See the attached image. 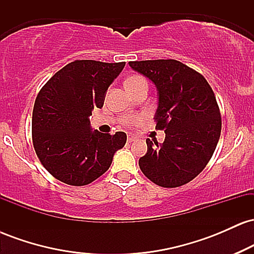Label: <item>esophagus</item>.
I'll return each mask as SVG.
<instances>
[{
  "instance_id": "34e87169",
  "label": "esophagus",
  "mask_w": 254,
  "mask_h": 254,
  "mask_svg": "<svg viewBox=\"0 0 254 254\" xmlns=\"http://www.w3.org/2000/svg\"><path fill=\"white\" fill-rule=\"evenodd\" d=\"M136 139V137L133 136V135H127V142H129V143H131V142H133Z\"/></svg>"
}]
</instances>
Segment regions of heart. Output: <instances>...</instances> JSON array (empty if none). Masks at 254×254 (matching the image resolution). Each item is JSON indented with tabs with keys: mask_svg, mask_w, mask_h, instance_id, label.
Wrapping results in <instances>:
<instances>
[{
	"mask_svg": "<svg viewBox=\"0 0 254 254\" xmlns=\"http://www.w3.org/2000/svg\"><path fill=\"white\" fill-rule=\"evenodd\" d=\"M141 81H144L143 77L137 76V75H133V76L127 77L125 80V86H133V84L141 82ZM141 122V117H127L123 119V123L125 125H136Z\"/></svg>",
	"mask_w": 254,
	"mask_h": 254,
	"instance_id": "obj_1",
	"label": "heart"
}]
</instances>
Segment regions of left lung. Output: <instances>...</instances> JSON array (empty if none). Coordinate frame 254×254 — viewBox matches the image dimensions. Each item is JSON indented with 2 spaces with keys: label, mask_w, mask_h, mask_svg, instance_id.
<instances>
[{
  "label": "left lung",
  "mask_w": 254,
  "mask_h": 254,
  "mask_svg": "<svg viewBox=\"0 0 254 254\" xmlns=\"http://www.w3.org/2000/svg\"><path fill=\"white\" fill-rule=\"evenodd\" d=\"M129 65L155 84V127L166 133L162 144L147 138L139 168L162 188L185 185L205 168L216 149L222 125L216 97L203 75L179 61H136Z\"/></svg>",
  "instance_id": "1"
}]
</instances>
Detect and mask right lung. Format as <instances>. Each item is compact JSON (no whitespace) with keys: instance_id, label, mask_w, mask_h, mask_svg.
I'll list each match as a JSON object with an SVG mask.
<instances>
[{"instance_id":"right-lung-1","label":"right lung","mask_w":254,"mask_h":254,"mask_svg":"<svg viewBox=\"0 0 254 254\" xmlns=\"http://www.w3.org/2000/svg\"><path fill=\"white\" fill-rule=\"evenodd\" d=\"M125 62L74 61L40 89L32 115L37 156L56 179L72 186L88 185L110 168L113 155L127 143V133L99 132L89 116L101 109L110 84Z\"/></svg>"}]
</instances>
